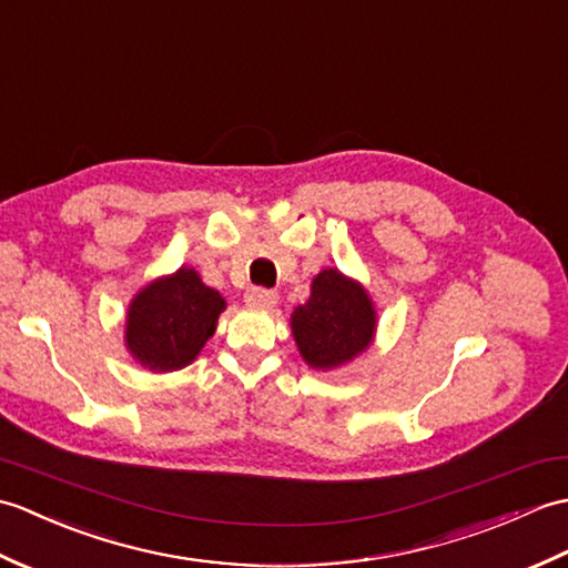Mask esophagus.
<instances>
[{
	"label": "esophagus",
	"instance_id": "34e87169",
	"mask_svg": "<svg viewBox=\"0 0 568 568\" xmlns=\"http://www.w3.org/2000/svg\"><path fill=\"white\" fill-rule=\"evenodd\" d=\"M276 292L274 288H264V286H252L245 294V301L250 306H260V308H272L276 304Z\"/></svg>",
	"mask_w": 568,
	"mask_h": 568
}]
</instances>
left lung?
I'll use <instances>...</instances> for the list:
<instances>
[{"mask_svg":"<svg viewBox=\"0 0 568 568\" xmlns=\"http://www.w3.org/2000/svg\"><path fill=\"white\" fill-rule=\"evenodd\" d=\"M374 306L367 292L337 270H323L311 286V298L292 316L301 357L316 369L349 362L372 343Z\"/></svg>","mask_w":568,"mask_h":568,"instance_id":"8db88e82","label":"left lung"}]
</instances>
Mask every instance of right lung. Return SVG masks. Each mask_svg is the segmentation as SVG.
<instances>
[{
  "instance_id": "obj_1",
  "label": "right lung",
  "mask_w": 568,
  "mask_h": 568,
  "mask_svg": "<svg viewBox=\"0 0 568 568\" xmlns=\"http://www.w3.org/2000/svg\"><path fill=\"white\" fill-rule=\"evenodd\" d=\"M223 308V296L201 282L194 270L182 267L133 298L125 321V345L148 369H182L194 362L216 331Z\"/></svg>"
}]
</instances>
